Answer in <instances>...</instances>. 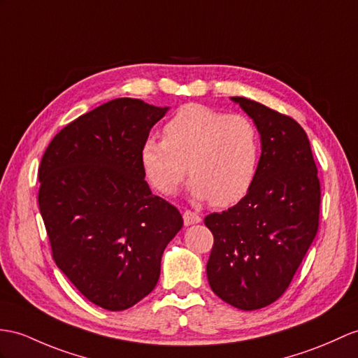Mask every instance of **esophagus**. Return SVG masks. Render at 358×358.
Listing matches in <instances>:
<instances>
[{
  "label": "esophagus",
  "mask_w": 358,
  "mask_h": 358,
  "mask_svg": "<svg viewBox=\"0 0 358 358\" xmlns=\"http://www.w3.org/2000/svg\"><path fill=\"white\" fill-rule=\"evenodd\" d=\"M200 222H202V217L197 215L196 213L189 211V209L184 213V223H185V226L196 224V223H200Z\"/></svg>",
  "instance_id": "34e87169"
}]
</instances>
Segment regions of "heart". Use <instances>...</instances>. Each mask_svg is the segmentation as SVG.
Listing matches in <instances>:
<instances>
[{
  "mask_svg": "<svg viewBox=\"0 0 358 358\" xmlns=\"http://www.w3.org/2000/svg\"><path fill=\"white\" fill-rule=\"evenodd\" d=\"M259 152V134L250 118L185 104L164 126V138L144 139L139 159L145 178L161 194L176 193L188 165L189 193L224 208L250 191Z\"/></svg>",
  "mask_w": 358,
  "mask_h": 358,
  "instance_id": "heart-1",
  "label": "heart"
}]
</instances>
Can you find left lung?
<instances>
[{"mask_svg": "<svg viewBox=\"0 0 358 358\" xmlns=\"http://www.w3.org/2000/svg\"><path fill=\"white\" fill-rule=\"evenodd\" d=\"M261 135L250 191L205 217L214 235L206 264L213 292L240 310L267 307L290 285L319 229L320 182L305 130L284 113L232 97Z\"/></svg>", "mask_w": 358, "mask_h": 358, "instance_id": "1", "label": "left lung"}]
</instances>
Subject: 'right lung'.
<instances>
[{
	"label": "right lung",
	"mask_w": 358,
	"mask_h": 358,
	"mask_svg": "<svg viewBox=\"0 0 358 358\" xmlns=\"http://www.w3.org/2000/svg\"><path fill=\"white\" fill-rule=\"evenodd\" d=\"M167 109L110 100L65 126L42 156L38 202L53 258L104 310H126L155 289L164 249L184 224L152 194L139 159Z\"/></svg>",
	"instance_id": "add662e5"
}]
</instances>
